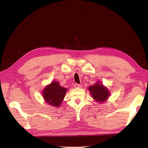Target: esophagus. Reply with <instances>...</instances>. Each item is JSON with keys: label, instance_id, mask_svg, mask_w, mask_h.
<instances>
[{"label": "esophagus", "instance_id": "34e87169", "mask_svg": "<svg viewBox=\"0 0 148 148\" xmlns=\"http://www.w3.org/2000/svg\"><path fill=\"white\" fill-rule=\"evenodd\" d=\"M80 87H81V86H80V84H76V83L74 84V87H76V88H79Z\"/></svg>", "mask_w": 148, "mask_h": 148}]
</instances>
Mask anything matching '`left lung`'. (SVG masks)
<instances>
[{"label":"left lung","mask_w":148,"mask_h":148,"mask_svg":"<svg viewBox=\"0 0 148 148\" xmlns=\"http://www.w3.org/2000/svg\"><path fill=\"white\" fill-rule=\"evenodd\" d=\"M88 89L92 98L97 102H104L110 95V92L106 87L99 83L90 86Z\"/></svg>","instance_id":"obj_1"}]
</instances>
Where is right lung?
Segmentation results:
<instances>
[{"label":"right lung","mask_w":148,"mask_h":148,"mask_svg":"<svg viewBox=\"0 0 148 148\" xmlns=\"http://www.w3.org/2000/svg\"><path fill=\"white\" fill-rule=\"evenodd\" d=\"M67 89L60 86L57 82H53L45 87L42 92L46 102L51 106L59 107L63 100Z\"/></svg>","instance_id":"add662e5"}]
</instances>
